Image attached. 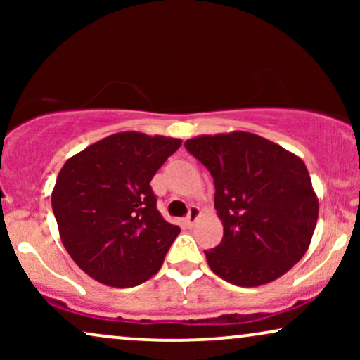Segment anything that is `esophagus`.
Masks as SVG:
<instances>
[{
	"instance_id": "esophagus-1",
	"label": "esophagus",
	"mask_w": 360,
	"mask_h": 360,
	"mask_svg": "<svg viewBox=\"0 0 360 360\" xmlns=\"http://www.w3.org/2000/svg\"><path fill=\"white\" fill-rule=\"evenodd\" d=\"M201 217V212H200V208H198V206H191V208H189V213H188V217L184 218V221H186V225L189 226V229H191V226L194 225V223L198 221V218Z\"/></svg>"
}]
</instances>
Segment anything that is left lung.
Listing matches in <instances>:
<instances>
[{"label":"left lung","instance_id":"1","mask_svg":"<svg viewBox=\"0 0 360 360\" xmlns=\"http://www.w3.org/2000/svg\"><path fill=\"white\" fill-rule=\"evenodd\" d=\"M184 146L214 181L223 238L205 250L210 269L242 288L286 274L308 250L318 220L303 160L249 131L200 135Z\"/></svg>","mask_w":360,"mask_h":360}]
</instances>
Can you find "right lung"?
Wrapping results in <instances>:
<instances>
[{
	"mask_svg": "<svg viewBox=\"0 0 360 360\" xmlns=\"http://www.w3.org/2000/svg\"><path fill=\"white\" fill-rule=\"evenodd\" d=\"M179 139L120 131L65 160L52 191L60 240L86 274L134 288L162 266L179 226L157 210L150 188Z\"/></svg>",
	"mask_w": 360,
	"mask_h": 360,
	"instance_id": "1",
	"label": "right lung"
}]
</instances>
